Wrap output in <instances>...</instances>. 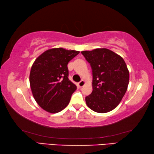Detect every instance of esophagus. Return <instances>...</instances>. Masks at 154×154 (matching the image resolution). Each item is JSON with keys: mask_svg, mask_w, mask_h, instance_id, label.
Instances as JSON below:
<instances>
[{"mask_svg": "<svg viewBox=\"0 0 154 154\" xmlns=\"http://www.w3.org/2000/svg\"><path fill=\"white\" fill-rule=\"evenodd\" d=\"M84 84H85L84 80H82L80 82L77 83V85H78V87H79V88H82L83 85H84Z\"/></svg>", "mask_w": 154, "mask_h": 154, "instance_id": "1", "label": "esophagus"}]
</instances>
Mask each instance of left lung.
I'll return each mask as SVG.
<instances>
[{
	"mask_svg": "<svg viewBox=\"0 0 154 154\" xmlns=\"http://www.w3.org/2000/svg\"><path fill=\"white\" fill-rule=\"evenodd\" d=\"M92 69V92L85 97L88 107L97 113L113 110L121 102L129 83L126 62L106 48L82 51Z\"/></svg>",
	"mask_w": 154,
	"mask_h": 154,
	"instance_id": "obj_1",
	"label": "left lung"
}]
</instances>
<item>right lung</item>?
Listing matches in <instances>:
<instances>
[{"label":"right lung","instance_id":"add662e5","mask_svg":"<svg viewBox=\"0 0 154 154\" xmlns=\"http://www.w3.org/2000/svg\"><path fill=\"white\" fill-rule=\"evenodd\" d=\"M79 51L53 48L44 51L34 62L30 85L36 102L49 113H56L69 105L77 86L69 79L67 65Z\"/></svg>","mask_w":154,"mask_h":154}]
</instances>
